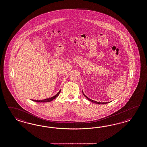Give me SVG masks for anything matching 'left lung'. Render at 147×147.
Returning <instances> with one entry per match:
<instances>
[{
	"mask_svg": "<svg viewBox=\"0 0 147 147\" xmlns=\"http://www.w3.org/2000/svg\"><path fill=\"white\" fill-rule=\"evenodd\" d=\"M83 93L84 94V95L86 97V98L88 100H90V101L92 102H94V103H98V104H105V103H107L108 102H100L98 101H95V100H92V99H91L90 98H88L87 95H86L85 93H84V92L83 91Z\"/></svg>",
	"mask_w": 147,
	"mask_h": 147,
	"instance_id": "obj_1",
	"label": "left lung"
}]
</instances>
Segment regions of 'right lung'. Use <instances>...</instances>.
Segmentation results:
<instances>
[{
  "label": "right lung",
  "instance_id": "add662e5",
  "mask_svg": "<svg viewBox=\"0 0 147 147\" xmlns=\"http://www.w3.org/2000/svg\"><path fill=\"white\" fill-rule=\"evenodd\" d=\"M61 92V90L57 93V94L54 95L53 96H52L49 98H45L43 99H40V100H34V99H31V100H32L33 101L36 102H49L52 101L53 100H54L55 98L59 96V95L60 94Z\"/></svg>",
  "mask_w": 147,
  "mask_h": 147
}]
</instances>
